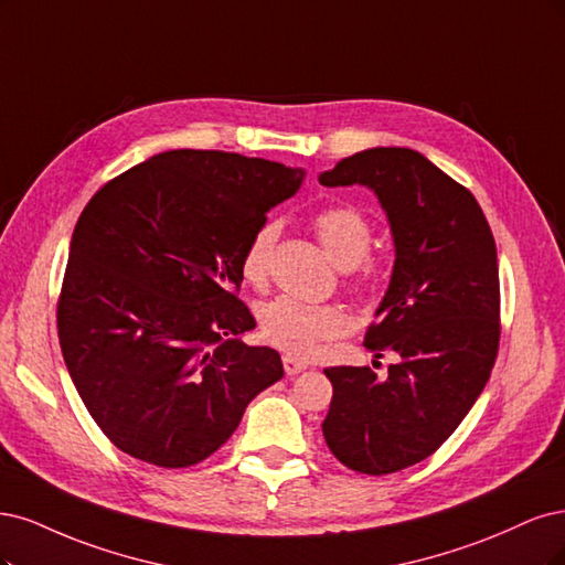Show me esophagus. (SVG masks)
<instances>
[{
  "instance_id": "1",
  "label": "esophagus",
  "mask_w": 565,
  "mask_h": 565,
  "mask_svg": "<svg viewBox=\"0 0 565 565\" xmlns=\"http://www.w3.org/2000/svg\"><path fill=\"white\" fill-rule=\"evenodd\" d=\"M284 371H286V375H300L302 371H307V363L305 361H300V359H296V356H290V354H286L284 356Z\"/></svg>"
}]
</instances>
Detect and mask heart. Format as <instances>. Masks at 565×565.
<instances>
[{
  "label": "heart",
  "instance_id": "b5f03b06",
  "mask_svg": "<svg viewBox=\"0 0 565 565\" xmlns=\"http://www.w3.org/2000/svg\"><path fill=\"white\" fill-rule=\"evenodd\" d=\"M315 232L331 260L348 269L359 265L371 248V225L354 206H329L315 215ZM279 236V223L265 221L250 234L242 256V277L260 286L267 277L269 256ZM375 279V267L361 263L359 284L369 286ZM348 315L335 305H317L298 298H275L260 309L263 335L290 354H312L321 340L348 331Z\"/></svg>",
  "mask_w": 565,
  "mask_h": 565
}]
</instances>
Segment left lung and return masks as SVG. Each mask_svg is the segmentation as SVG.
I'll use <instances>...</instances> for the list:
<instances>
[{
  "label": "left lung",
  "instance_id": "1",
  "mask_svg": "<svg viewBox=\"0 0 565 565\" xmlns=\"http://www.w3.org/2000/svg\"><path fill=\"white\" fill-rule=\"evenodd\" d=\"M326 188H369L385 211L394 267L366 350L398 361L326 369L333 398L321 425L335 458L382 477L420 462L458 429L493 371L500 275L493 232L467 188L408 148H371L323 171Z\"/></svg>",
  "mask_w": 565,
  "mask_h": 565
}]
</instances>
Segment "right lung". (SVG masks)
<instances>
[{
	"instance_id": "1",
	"label": "right lung",
	"mask_w": 565,
	"mask_h": 565,
	"mask_svg": "<svg viewBox=\"0 0 565 565\" xmlns=\"http://www.w3.org/2000/svg\"><path fill=\"white\" fill-rule=\"evenodd\" d=\"M302 169L215 150L150 157L100 188L70 242L58 300L67 373L103 434L131 458L206 460L246 406L284 377L236 298L242 256Z\"/></svg>"
}]
</instances>
